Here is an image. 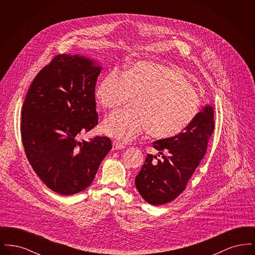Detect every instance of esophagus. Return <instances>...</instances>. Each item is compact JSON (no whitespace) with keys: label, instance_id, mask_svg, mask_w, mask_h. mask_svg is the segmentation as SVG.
Here are the masks:
<instances>
[{"label":"esophagus","instance_id":"34e87169","mask_svg":"<svg viewBox=\"0 0 255 255\" xmlns=\"http://www.w3.org/2000/svg\"><path fill=\"white\" fill-rule=\"evenodd\" d=\"M123 148H125V145L123 143H121L120 141L113 142V150H119V149H123Z\"/></svg>","mask_w":255,"mask_h":255}]
</instances>
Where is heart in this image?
<instances>
[{"mask_svg": "<svg viewBox=\"0 0 255 255\" xmlns=\"http://www.w3.org/2000/svg\"><path fill=\"white\" fill-rule=\"evenodd\" d=\"M103 109L116 111L133 98L132 111H121L103 122L102 132L129 141L147 132L155 139H168L183 132L194 121L200 99L179 71L154 62L135 63L123 73L114 69L96 89Z\"/></svg>", "mask_w": 255, "mask_h": 255, "instance_id": "1", "label": "heart"}]
</instances>
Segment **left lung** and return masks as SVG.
Listing matches in <instances>:
<instances>
[{"mask_svg":"<svg viewBox=\"0 0 255 255\" xmlns=\"http://www.w3.org/2000/svg\"><path fill=\"white\" fill-rule=\"evenodd\" d=\"M214 126L213 108L206 106L180 134L153 142L158 155H147L134 180L137 191L147 203L164 205L183 192L206 155Z\"/></svg>","mask_w":255,"mask_h":255,"instance_id":"obj_1","label":"left lung"}]
</instances>
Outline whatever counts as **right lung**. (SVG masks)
<instances>
[{"label":"right lung","mask_w":255,"mask_h":255,"mask_svg":"<svg viewBox=\"0 0 255 255\" xmlns=\"http://www.w3.org/2000/svg\"><path fill=\"white\" fill-rule=\"evenodd\" d=\"M100 72L84 56L58 54L37 73L24 99L21 135L26 158L58 194L86 189L112 149L107 136L78 140L98 123L95 92Z\"/></svg>","instance_id":"right-lung-1"}]
</instances>
